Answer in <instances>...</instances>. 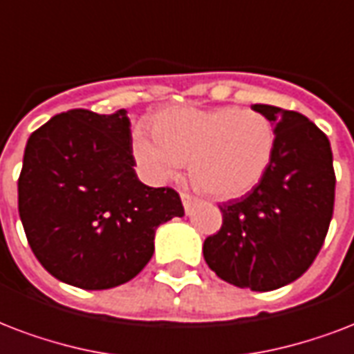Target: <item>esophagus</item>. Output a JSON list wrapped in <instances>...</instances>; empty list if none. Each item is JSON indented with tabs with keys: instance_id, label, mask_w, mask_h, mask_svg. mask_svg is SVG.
I'll return each mask as SVG.
<instances>
[{
	"instance_id": "34e87169",
	"label": "esophagus",
	"mask_w": 354,
	"mask_h": 354,
	"mask_svg": "<svg viewBox=\"0 0 354 354\" xmlns=\"http://www.w3.org/2000/svg\"><path fill=\"white\" fill-rule=\"evenodd\" d=\"M182 202H183V207H185V212H189L191 206L196 202V198L193 195H189V193H182Z\"/></svg>"
}]
</instances>
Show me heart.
Segmentation results:
<instances>
[{
	"label": "heart",
	"mask_w": 354,
	"mask_h": 354,
	"mask_svg": "<svg viewBox=\"0 0 354 354\" xmlns=\"http://www.w3.org/2000/svg\"><path fill=\"white\" fill-rule=\"evenodd\" d=\"M274 129L261 113L239 107H169L153 118L152 131L139 129L133 153L153 182L191 167L207 195L234 198L256 187L269 169Z\"/></svg>",
	"instance_id": "1"
}]
</instances>
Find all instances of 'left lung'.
<instances>
[{
  "label": "left lung",
  "mask_w": 354,
  "mask_h": 354,
  "mask_svg": "<svg viewBox=\"0 0 354 354\" xmlns=\"http://www.w3.org/2000/svg\"><path fill=\"white\" fill-rule=\"evenodd\" d=\"M252 109L273 124V158L250 193L219 204L223 225L202 252L228 284L271 291L303 277L319 254L336 174L327 135L304 115L263 104Z\"/></svg>",
  "instance_id": "8db88e82"
}]
</instances>
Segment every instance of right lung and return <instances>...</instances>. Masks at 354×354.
<instances>
[{
	"label": "right lung",
	"instance_id": "right-lung-1",
	"mask_svg": "<svg viewBox=\"0 0 354 354\" xmlns=\"http://www.w3.org/2000/svg\"><path fill=\"white\" fill-rule=\"evenodd\" d=\"M126 109H70L35 129L18 178V212L46 271L81 290H109L141 273L159 225L182 217L172 187L135 174Z\"/></svg>",
	"mask_w": 354,
	"mask_h": 354
}]
</instances>
